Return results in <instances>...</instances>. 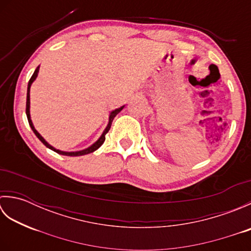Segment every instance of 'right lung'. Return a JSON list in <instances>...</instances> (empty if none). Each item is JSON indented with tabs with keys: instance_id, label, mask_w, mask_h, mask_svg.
<instances>
[{
	"instance_id": "obj_1",
	"label": "right lung",
	"mask_w": 251,
	"mask_h": 251,
	"mask_svg": "<svg viewBox=\"0 0 251 251\" xmlns=\"http://www.w3.org/2000/svg\"><path fill=\"white\" fill-rule=\"evenodd\" d=\"M39 70H40V66L35 69L33 75L31 76L30 81H29V83H28V89H26V104H25V114H26V117H28V122H29V125H30V127H31V129L33 130L35 136H36L37 138H39V139L41 140V142L43 143V145H44L46 148L50 149V150H52V151L58 153V154H61V155H67V156H81V155H85V154L93 153L94 151L97 150V149H99L101 146H102V143L104 142V140H105V135H106V132H108V131L110 130V127H111L112 122H113V119H114V117H115L117 114L120 113V112H121L123 109H124L125 105L121 106V108H119V109H115V110H113V111H111V113H110V115H109V123H108V125H106L105 129L103 130L102 135H101V136L99 137V139H98L97 141H96V142H94L93 145L90 146V147H88V148H86V149H84V150L75 151V152H67V151L58 150V149H56V148H54L52 146H50V143L47 142V141L44 139V138L41 136L40 132L35 129L33 123H32V120H31V115H30V88H31L32 83H33V82L35 81V78L37 77V74H39Z\"/></svg>"
}]
</instances>
